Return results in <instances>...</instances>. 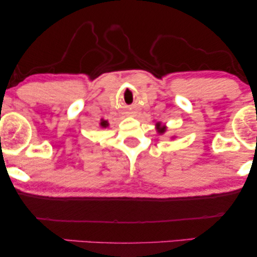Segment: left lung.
Segmentation results:
<instances>
[{"mask_svg":"<svg viewBox=\"0 0 257 257\" xmlns=\"http://www.w3.org/2000/svg\"><path fill=\"white\" fill-rule=\"evenodd\" d=\"M156 130H157L158 135H164V133L166 132L167 126L163 125L160 121H158V122H156ZM173 138H174V137H173Z\"/></svg>","mask_w":257,"mask_h":257,"instance_id":"obj_1","label":"left lung"}]
</instances>
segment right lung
<instances>
[{"instance_id": "obj_1", "label": "right lung", "mask_w": 257, "mask_h": 257, "mask_svg": "<svg viewBox=\"0 0 257 257\" xmlns=\"http://www.w3.org/2000/svg\"><path fill=\"white\" fill-rule=\"evenodd\" d=\"M99 126H100L101 128H106V127H108V121L107 120H104V119H100Z\"/></svg>"}]
</instances>
